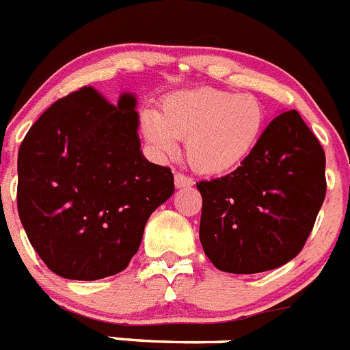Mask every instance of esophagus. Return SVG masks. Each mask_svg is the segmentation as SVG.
I'll use <instances>...</instances> for the list:
<instances>
[{
  "label": "esophagus",
  "instance_id": "obj_1",
  "mask_svg": "<svg viewBox=\"0 0 350 350\" xmlns=\"http://www.w3.org/2000/svg\"><path fill=\"white\" fill-rule=\"evenodd\" d=\"M174 185H176V188H190V187H193V179L188 178V176H185V174H181V172H176Z\"/></svg>",
  "mask_w": 350,
  "mask_h": 350
}]
</instances>
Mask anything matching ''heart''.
<instances>
[{
	"label": "heart",
	"instance_id": "obj_1",
	"mask_svg": "<svg viewBox=\"0 0 350 350\" xmlns=\"http://www.w3.org/2000/svg\"><path fill=\"white\" fill-rule=\"evenodd\" d=\"M258 97L213 87L178 90L163 99L162 113H141V132L160 155H174L187 139V159L202 174H225L250 159L265 131Z\"/></svg>",
	"mask_w": 350,
	"mask_h": 350
}]
</instances>
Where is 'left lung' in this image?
<instances>
[{"mask_svg": "<svg viewBox=\"0 0 350 350\" xmlns=\"http://www.w3.org/2000/svg\"><path fill=\"white\" fill-rule=\"evenodd\" d=\"M324 150L298 111L263 131L234 172L197 183L202 195L198 237L221 272L258 273L297 256L326 195Z\"/></svg>", "mask_w": 350, "mask_h": 350, "instance_id": "left-lung-1", "label": "left lung"}]
</instances>
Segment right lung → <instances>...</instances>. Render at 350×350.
Masks as SVG:
<instances>
[{"label": "right lung", "mask_w": 350, "mask_h": 350, "mask_svg": "<svg viewBox=\"0 0 350 350\" xmlns=\"http://www.w3.org/2000/svg\"><path fill=\"white\" fill-rule=\"evenodd\" d=\"M134 94L116 105L83 87L55 100L18 150L17 207L52 272L96 281L127 269L153 211L174 193L171 169L148 162Z\"/></svg>", "instance_id": "obj_1"}]
</instances>
